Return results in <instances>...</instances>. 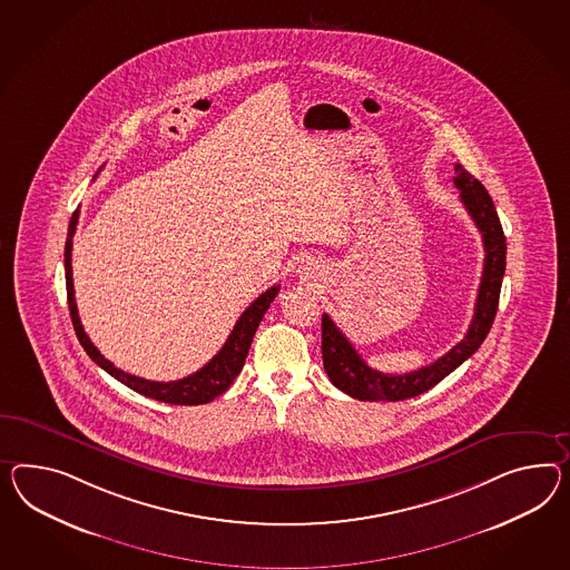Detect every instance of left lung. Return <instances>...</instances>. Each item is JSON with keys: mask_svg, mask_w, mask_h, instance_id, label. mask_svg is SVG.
I'll use <instances>...</instances> for the list:
<instances>
[{"mask_svg": "<svg viewBox=\"0 0 570 570\" xmlns=\"http://www.w3.org/2000/svg\"><path fill=\"white\" fill-rule=\"evenodd\" d=\"M454 186L461 191V203L469 217L482 234L483 258L482 283L475 299L473 321L468 335L453 350L444 353L434 364L423 365L407 374H382L370 367L362 355L351 345L350 338L338 331L328 314H322V362L331 382L338 391L360 401H405L430 391L440 380L480 350L483 338L490 333L497 318L498 297L507 268V237L498 219L497 206L480 179L469 174L463 165H454Z\"/></svg>", "mask_w": 570, "mask_h": 570, "instance_id": "1", "label": "left lung"}]
</instances>
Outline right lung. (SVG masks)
I'll return each instance as SVG.
<instances>
[{
  "label": "right lung",
  "instance_id": "obj_1",
  "mask_svg": "<svg viewBox=\"0 0 570 570\" xmlns=\"http://www.w3.org/2000/svg\"><path fill=\"white\" fill-rule=\"evenodd\" d=\"M78 215H80V210L76 208L70 225H68L63 266H66V289H68V307H70V316H72L73 331H76L80 345L87 351L88 357L95 364L101 365L107 374H111L114 379L119 380L121 384H126L131 391L150 396L155 401H161V403L203 405V403H210L213 399H217L219 394L225 393L244 367L252 338L256 335V328L263 321L266 309L271 307V302L277 297L278 285L266 289L261 297H256L244 309V314L239 316V321L235 322L234 331H232L229 338L225 341V345L220 347L219 353L208 364L203 365L198 372H194L186 379L174 380V382H155V380L131 376L128 372L119 370L109 360L102 357L101 351L90 343V338L82 328L80 316H78V307H76V299H73L72 281V237L76 225H78Z\"/></svg>",
  "mask_w": 570,
  "mask_h": 570
}]
</instances>
